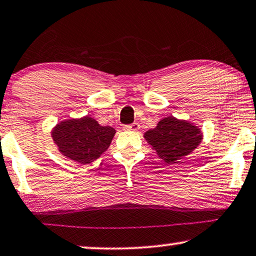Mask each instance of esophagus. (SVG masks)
I'll use <instances>...</instances> for the list:
<instances>
[{"label": "esophagus", "instance_id": "1", "mask_svg": "<svg viewBox=\"0 0 256 256\" xmlns=\"http://www.w3.org/2000/svg\"><path fill=\"white\" fill-rule=\"evenodd\" d=\"M124 130H132V132H138V129H140V124H138V122H134V124H128V126H124Z\"/></svg>", "mask_w": 256, "mask_h": 256}]
</instances>
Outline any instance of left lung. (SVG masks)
<instances>
[{
  "mask_svg": "<svg viewBox=\"0 0 256 256\" xmlns=\"http://www.w3.org/2000/svg\"><path fill=\"white\" fill-rule=\"evenodd\" d=\"M201 129L192 122L174 116L164 118L156 127L144 132V138L158 158L167 164H176L193 152L201 144Z\"/></svg>",
  "mask_w": 256,
  "mask_h": 256,
  "instance_id": "left-lung-1",
  "label": "left lung"
}]
</instances>
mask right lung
<instances>
[{
	"label": "right lung",
	"instance_id": "1",
	"mask_svg": "<svg viewBox=\"0 0 256 256\" xmlns=\"http://www.w3.org/2000/svg\"><path fill=\"white\" fill-rule=\"evenodd\" d=\"M115 132L112 127H104L90 116H84L60 122L52 128V138L63 156L87 164L107 150Z\"/></svg>",
	"mask_w": 256,
	"mask_h": 256
}]
</instances>
